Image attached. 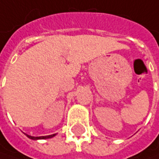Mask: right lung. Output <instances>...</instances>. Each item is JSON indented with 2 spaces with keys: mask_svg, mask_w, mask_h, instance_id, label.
<instances>
[{
  "mask_svg": "<svg viewBox=\"0 0 159 159\" xmlns=\"http://www.w3.org/2000/svg\"><path fill=\"white\" fill-rule=\"evenodd\" d=\"M25 135L30 139H50V138H52V137L55 136V134L50 135V136H44V137H32V136H30V135H27V134H25Z\"/></svg>",
  "mask_w": 159,
  "mask_h": 159,
  "instance_id": "obj_1",
  "label": "right lung"
}]
</instances>
